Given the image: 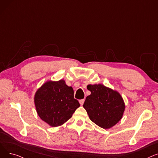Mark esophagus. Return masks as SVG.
<instances>
[{"mask_svg": "<svg viewBox=\"0 0 158 158\" xmlns=\"http://www.w3.org/2000/svg\"><path fill=\"white\" fill-rule=\"evenodd\" d=\"M85 102V99H81V100H79V103L81 104V106H82L84 104Z\"/></svg>", "mask_w": 158, "mask_h": 158, "instance_id": "1", "label": "esophagus"}]
</instances>
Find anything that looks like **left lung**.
I'll return each mask as SVG.
<instances>
[{"label":"left lung","instance_id":"left-lung-1","mask_svg":"<svg viewBox=\"0 0 158 158\" xmlns=\"http://www.w3.org/2000/svg\"><path fill=\"white\" fill-rule=\"evenodd\" d=\"M91 94L83 104L89 119L99 127L110 129L122 118L126 106L121 95L102 84L88 85Z\"/></svg>","mask_w":158,"mask_h":158}]
</instances>
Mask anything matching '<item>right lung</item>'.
Returning <instances> with one entry per match:
<instances>
[{
    "label": "right lung",
    "instance_id": "add662e5",
    "mask_svg": "<svg viewBox=\"0 0 158 158\" xmlns=\"http://www.w3.org/2000/svg\"><path fill=\"white\" fill-rule=\"evenodd\" d=\"M35 104L40 118L51 127L62 126L80 106L63 79L45 82L35 93Z\"/></svg>",
    "mask_w": 158,
    "mask_h": 158
}]
</instances>
